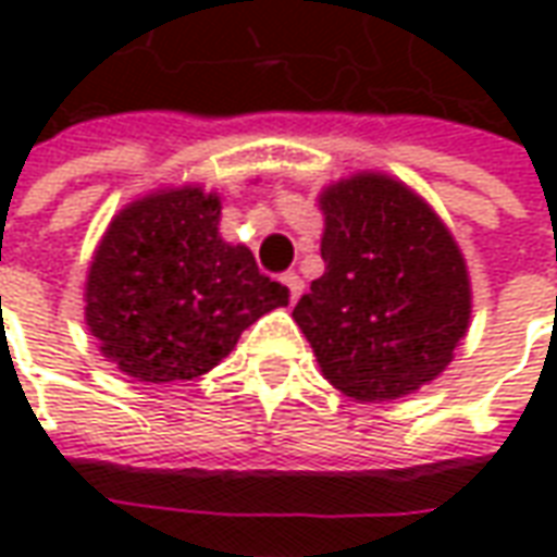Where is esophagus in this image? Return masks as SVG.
Instances as JSON below:
<instances>
[{"label":"esophagus","mask_w":557,"mask_h":557,"mask_svg":"<svg viewBox=\"0 0 557 557\" xmlns=\"http://www.w3.org/2000/svg\"><path fill=\"white\" fill-rule=\"evenodd\" d=\"M283 283H286V289H289V301L292 304L298 301L304 292V280L298 277V274H286V277H283Z\"/></svg>","instance_id":"34e87169"}]
</instances>
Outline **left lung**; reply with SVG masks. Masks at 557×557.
<instances>
[{"mask_svg": "<svg viewBox=\"0 0 557 557\" xmlns=\"http://www.w3.org/2000/svg\"><path fill=\"white\" fill-rule=\"evenodd\" d=\"M325 274L295 304L322 375L358 403L409 397L454 361L471 322L466 256L432 206L387 172L319 194Z\"/></svg>", "mask_w": 557, "mask_h": 557, "instance_id": "8db88e82", "label": "left lung"}]
</instances>
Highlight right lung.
Returning <instances> with one entry per match:
<instances>
[{
  "mask_svg": "<svg viewBox=\"0 0 557 557\" xmlns=\"http://www.w3.org/2000/svg\"><path fill=\"white\" fill-rule=\"evenodd\" d=\"M220 194L158 187L127 202L86 274V325L107 361L134 382L211 373L244 327L289 304L259 274L250 247L220 238Z\"/></svg>",
  "mask_w": 557,
  "mask_h": 557,
  "instance_id": "obj_1",
  "label": "right lung"
}]
</instances>
